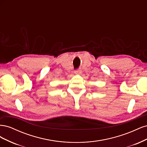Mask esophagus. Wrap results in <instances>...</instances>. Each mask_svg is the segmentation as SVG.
Returning <instances> with one entry per match:
<instances>
[{"label": "esophagus", "mask_w": 147, "mask_h": 147, "mask_svg": "<svg viewBox=\"0 0 147 147\" xmlns=\"http://www.w3.org/2000/svg\"><path fill=\"white\" fill-rule=\"evenodd\" d=\"M74 73L76 75H78V74L81 73V70H76L74 71Z\"/></svg>", "instance_id": "esophagus-1"}]
</instances>
